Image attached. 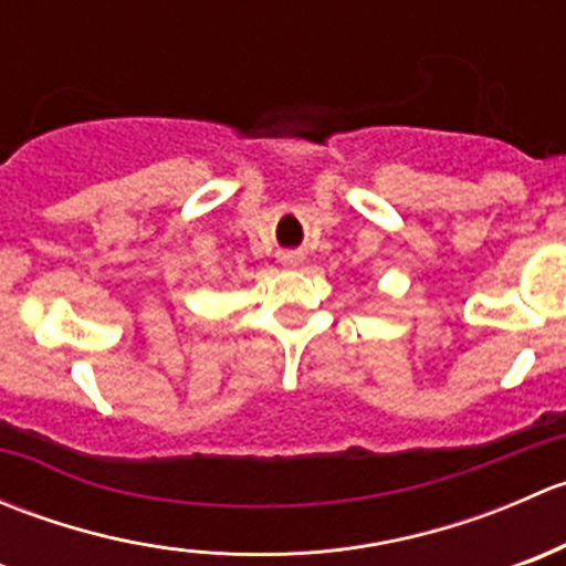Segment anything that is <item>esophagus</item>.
I'll return each instance as SVG.
<instances>
[{
  "label": "esophagus",
  "instance_id": "1",
  "mask_svg": "<svg viewBox=\"0 0 566 566\" xmlns=\"http://www.w3.org/2000/svg\"><path fill=\"white\" fill-rule=\"evenodd\" d=\"M301 260H304V256L298 254V251H287V254H282V262L284 265H301Z\"/></svg>",
  "mask_w": 566,
  "mask_h": 566
}]
</instances>
